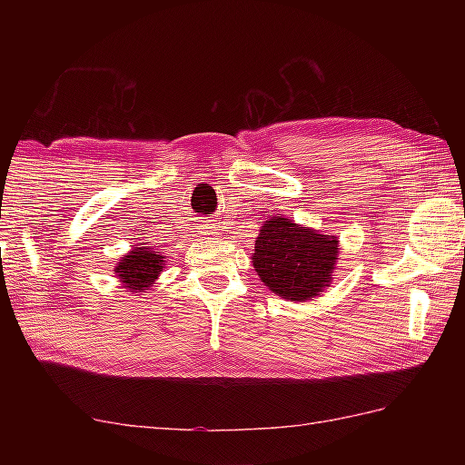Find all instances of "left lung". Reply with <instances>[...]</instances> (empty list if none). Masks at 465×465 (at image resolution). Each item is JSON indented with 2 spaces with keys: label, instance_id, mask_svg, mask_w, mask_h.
Instances as JSON below:
<instances>
[{
  "label": "left lung",
  "instance_id": "1",
  "mask_svg": "<svg viewBox=\"0 0 465 465\" xmlns=\"http://www.w3.org/2000/svg\"><path fill=\"white\" fill-rule=\"evenodd\" d=\"M338 252L336 235L271 215L261 227L250 258L274 295L287 302H308L330 287Z\"/></svg>",
  "mask_w": 465,
  "mask_h": 465
}]
</instances>
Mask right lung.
Segmentation results:
<instances>
[{
  "mask_svg": "<svg viewBox=\"0 0 465 465\" xmlns=\"http://www.w3.org/2000/svg\"><path fill=\"white\" fill-rule=\"evenodd\" d=\"M166 269V256L147 243H137L114 266L116 279L129 293L143 295L155 285L157 277Z\"/></svg>",
  "mask_w": 465,
  "mask_h": 465,
  "instance_id": "right-lung-1",
  "label": "right lung"
}]
</instances>
